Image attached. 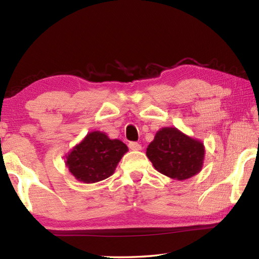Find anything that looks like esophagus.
Listing matches in <instances>:
<instances>
[{
	"mask_svg": "<svg viewBox=\"0 0 259 259\" xmlns=\"http://www.w3.org/2000/svg\"><path fill=\"white\" fill-rule=\"evenodd\" d=\"M128 147L130 148L131 150H140V149H141V145H140V144H138V142H136V141H131V142H129Z\"/></svg>",
	"mask_w": 259,
	"mask_h": 259,
	"instance_id": "obj_1",
	"label": "esophagus"
}]
</instances>
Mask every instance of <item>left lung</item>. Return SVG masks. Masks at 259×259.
<instances>
[{
    "mask_svg": "<svg viewBox=\"0 0 259 259\" xmlns=\"http://www.w3.org/2000/svg\"><path fill=\"white\" fill-rule=\"evenodd\" d=\"M205 149L201 142L181 134L176 128L159 130L147 148V157L159 172L185 180L200 171Z\"/></svg>",
    "mask_w": 259,
    "mask_h": 259,
    "instance_id": "obj_1",
    "label": "left lung"
}]
</instances>
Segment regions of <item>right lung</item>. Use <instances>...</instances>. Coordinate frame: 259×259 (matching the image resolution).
<instances>
[{
    "label": "right lung",
    "mask_w": 259,
    "mask_h": 259,
    "mask_svg": "<svg viewBox=\"0 0 259 259\" xmlns=\"http://www.w3.org/2000/svg\"><path fill=\"white\" fill-rule=\"evenodd\" d=\"M126 151L128 147L122 141L111 140L100 131H95L71 151L67 157V166L82 183H98L113 174Z\"/></svg>",
    "instance_id": "add662e5"
}]
</instances>
